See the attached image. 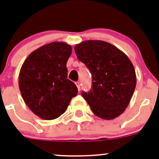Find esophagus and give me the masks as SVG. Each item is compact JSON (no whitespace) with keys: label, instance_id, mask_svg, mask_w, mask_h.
<instances>
[{"label":"esophagus","instance_id":"esophagus-1","mask_svg":"<svg viewBox=\"0 0 159 159\" xmlns=\"http://www.w3.org/2000/svg\"><path fill=\"white\" fill-rule=\"evenodd\" d=\"M75 85H77V87H78V89L80 91V89H81V85H80V82L77 81V82L75 83Z\"/></svg>","mask_w":159,"mask_h":159}]
</instances>
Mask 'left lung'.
<instances>
[{
	"label": "left lung",
	"mask_w": 159,
	"mask_h": 159,
	"mask_svg": "<svg viewBox=\"0 0 159 159\" xmlns=\"http://www.w3.org/2000/svg\"><path fill=\"white\" fill-rule=\"evenodd\" d=\"M78 60L92 74V89L82 93L94 114L113 120L125 111L135 91L136 74L131 60L112 44L86 40L74 47Z\"/></svg>",
	"instance_id": "8db88e82"
}]
</instances>
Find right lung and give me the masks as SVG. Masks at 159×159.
I'll return each mask as SVG.
<instances>
[{
    "mask_svg": "<svg viewBox=\"0 0 159 159\" xmlns=\"http://www.w3.org/2000/svg\"><path fill=\"white\" fill-rule=\"evenodd\" d=\"M72 47L64 42L42 46L30 54L19 74V88L24 102L35 115L51 120L63 114L78 94L67 79L66 62Z\"/></svg>",
    "mask_w": 159,
    "mask_h": 159,
    "instance_id": "right-lung-1",
    "label": "right lung"
}]
</instances>
